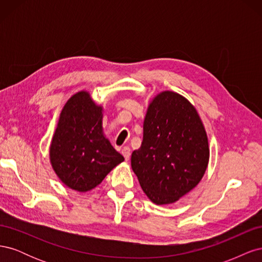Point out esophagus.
Wrapping results in <instances>:
<instances>
[{
  "mask_svg": "<svg viewBox=\"0 0 262 262\" xmlns=\"http://www.w3.org/2000/svg\"><path fill=\"white\" fill-rule=\"evenodd\" d=\"M121 153L124 156L125 161H129L130 160V156H131V149H130V147H128V146L123 147L122 150H121Z\"/></svg>",
  "mask_w": 262,
  "mask_h": 262,
  "instance_id": "34e87169",
  "label": "esophagus"
}]
</instances>
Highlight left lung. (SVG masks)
Returning a JSON list of instances; mask_svg holds the SVG:
<instances>
[{
    "label": "left lung",
    "instance_id": "8db88e82",
    "mask_svg": "<svg viewBox=\"0 0 262 262\" xmlns=\"http://www.w3.org/2000/svg\"><path fill=\"white\" fill-rule=\"evenodd\" d=\"M210 157L208 136L199 114L184 96L162 92L149 102L143 141L133 150L131 167L148 199L170 204L202 179Z\"/></svg>",
    "mask_w": 262,
    "mask_h": 262
}]
</instances>
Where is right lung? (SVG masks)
I'll return each mask as SVG.
<instances>
[{
  "label": "right lung",
  "instance_id": "1",
  "mask_svg": "<svg viewBox=\"0 0 262 262\" xmlns=\"http://www.w3.org/2000/svg\"><path fill=\"white\" fill-rule=\"evenodd\" d=\"M50 163L67 187L86 192L124 161L102 132V107L89 92L71 97L60 114L51 141Z\"/></svg>",
  "mask_w": 262,
  "mask_h": 262
}]
</instances>
